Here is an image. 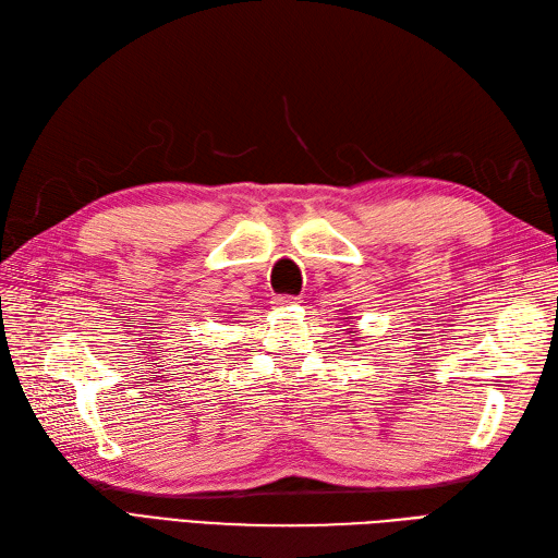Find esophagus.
I'll return each mask as SVG.
<instances>
[{
	"mask_svg": "<svg viewBox=\"0 0 558 558\" xmlns=\"http://www.w3.org/2000/svg\"><path fill=\"white\" fill-rule=\"evenodd\" d=\"M299 303V296H278L276 305H294Z\"/></svg>",
	"mask_w": 558,
	"mask_h": 558,
	"instance_id": "obj_1",
	"label": "esophagus"
}]
</instances>
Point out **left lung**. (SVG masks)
I'll use <instances>...</instances> for the list:
<instances>
[{"label":"left lung","instance_id":"8db88e82","mask_svg":"<svg viewBox=\"0 0 558 558\" xmlns=\"http://www.w3.org/2000/svg\"><path fill=\"white\" fill-rule=\"evenodd\" d=\"M343 319H345V322H352V317H343ZM350 327H352V325H350ZM348 333H352V336H354L356 331H348Z\"/></svg>","mask_w":558,"mask_h":558}]
</instances>
